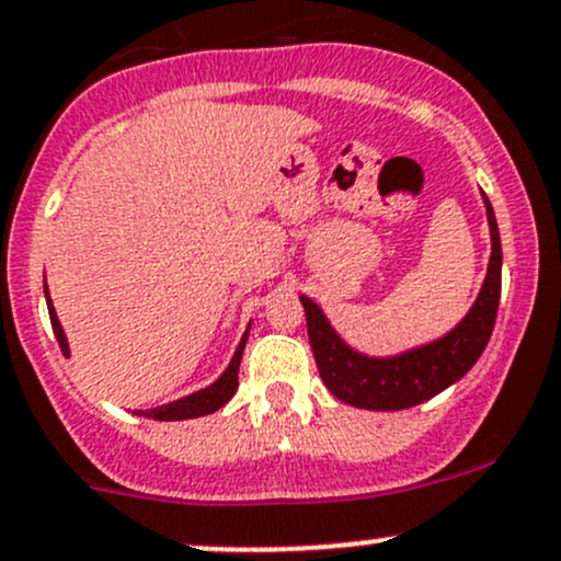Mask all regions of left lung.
I'll use <instances>...</instances> for the list:
<instances>
[{"label":"left lung","mask_w":561,"mask_h":561,"mask_svg":"<svg viewBox=\"0 0 561 561\" xmlns=\"http://www.w3.org/2000/svg\"><path fill=\"white\" fill-rule=\"evenodd\" d=\"M483 206H486L492 255L479 296L449 333L427 344L411 346L398 355H365L335 333L320 304L309 296H300L317 368L335 398L355 409L403 411L435 398L473 368L492 335L500 306V279H503V247H500L494 209L486 196Z\"/></svg>","instance_id":"8db88e82"}]
</instances>
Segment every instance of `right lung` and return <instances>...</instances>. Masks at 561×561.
<instances>
[{
  "mask_svg": "<svg viewBox=\"0 0 561 561\" xmlns=\"http://www.w3.org/2000/svg\"><path fill=\"white\" fill-rule=\"evenodd\" d=\"M45 300H47V314H50V325H53V333H56V339H58V346H61L64 357H69L67 333H64L56 309H53V300H50V293H47V285H45ZM250 325H247L244 335H241V341H239V346H236L228 368L222 370V374L217 376L209 387L185 394V398H180V400H172V403H167V405H158V409L134 411V414L147 416V420H158V422H180V420H196V416L215 414L217 409H222V405H226L228 400L236 394V387H239V363H241V355H244V344H247V335H250Z\"/></svg>",
  "mask_w": 561,
  "mask_h": 561,
  "instance_id": "right-lung-1",
  "label": "right lung"
}]
</instances>
